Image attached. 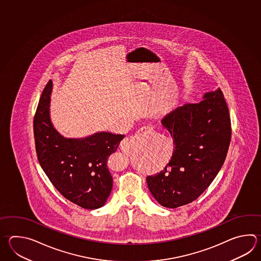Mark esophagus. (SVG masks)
I'll return each mask as SVG.
<instances>
[{"label": "esophagus", "mask_w": 261, "mask_h": 261, "mask_svg": "<svg viewBox=\"0 0 261 261\" xmlns=\"http://www.w3.org/2000/svg\"><path fill=\"white\" fill-rule=\"evenodd\" d=\"M153 131H154V129H153L151 125H144L142 127L139 128V130L136 132L134 136L127 137V138L123 139L121 144H120V148H121L122 151L127 152L133 147L134 145L136 144V142L139 140V138L141 136H143L145 134H151Z\"/></svg>", "instance_id": "34e87169"}]
</instances>
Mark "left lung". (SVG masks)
<instances>
[{"label":"left lung","mask_w":261,"mask_h":261,"mask_svg":"<svg viewBox=\"0 0 261 261\" xmlns=\"http://www.w3.org/2000/svg\"><path fill=\"white\" fill-rule=\"evenodd\" d=\"M161 122L174 139V152L163 170L146 179L161 205L179 207L196 200L221 169L231 137L229 109L218 88L202 101L176 108Z\"/></svg>","instance_id":"1"}]
</instances>
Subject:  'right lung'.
Returning a JSON list of instances; mask_svg holds the SVG:
<instances>
[{"mask_svg":"<svg viewBox=\"0 0 261 261\" xmlns=\"http://www.w3.org/2000/svg\"><path fill=\"white\" fill-rule=\"evenodd\" d=\"M53 82L44 87L34 116L33 130L39 163L55 188L85 209L102 207L112 189L107 159L124 136L107 131L84 138H66L50 116Z\"/></svg>","mask_w":261,"mask_h":261,"instance_id":"1","label":"right lung"}]
</instances>
